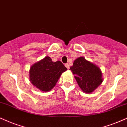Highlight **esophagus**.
I'll return each mask as SVG.
<instances>
[{"mask_svg": "<svg viewBox=\"0 0 127 127\" xmlns=\"http://www.w3.org/2000/svg\"><path fill=\"white\" fill-rule=\"evenodd\" d=\"M65 65V66L66 67L67 69H69V65L68 64H66Z\"/></svg>", "mask_w": 127, "mask_h": 127, "instance_id": "obj_1", "label": "esophagus"}]
</instances>
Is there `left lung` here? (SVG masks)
I'll use <instances>...</instances> for the list:
<instances>
[{"label": "left lung", "mask_w": 127, "mask_h": 127, "mask_svg": "<svg viewBox=\"0 0 127 127\" xmlns=\"http://www.w3.org/2000/svg\"><path fill=\"white\" fill-rule=\"evenodd\" d=\"M69 69L75 75L78 85L85 93H91L102 82L100 68L82 56L74 61Z\"/></svg>", "instance_id": "obj_1"}]
</instances>
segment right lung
<instances>
[{"label":"right lung","instance_id":"right-lung-1","mask_svg":"<svg viewBox=\"0 0 127 127\" xmlns=\"http://www.w3.org/2000/svg\"><path fill=\"white\" fill-rule=\"evenodd\" d=\"M66 70L61 61L53 62L51 58L46 56L31 67L29 78L37 88L48 92L55 86L61 74Z\"/></svg>","mask_w":127,"mask_h":127}]
</instances>
